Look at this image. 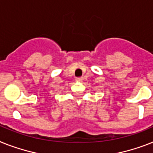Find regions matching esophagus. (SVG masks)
<instances>
[{"instance_id": "obj_1", "label": "esophagus", "mask_w": 153, "mask_h": 153, "mask_svg": "<svg viewBox=\"0 0 153 153\" xmlns=\"http://www.w3.org/2000/svg\"><path fill=\"white\" fill-rule=\"evenodd\" d=\"M76 80H77V81H82V80H83V78L82 77L76 78Z\"/></svg>"}]
</instances>
